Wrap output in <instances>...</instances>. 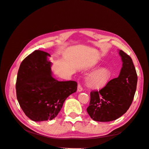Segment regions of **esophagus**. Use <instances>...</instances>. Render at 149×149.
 I'll use <instances>...</instances> for the list:
<instances>
[{
	"mask_svg": "<svg viewBox=\"0 0 149 149\" xmlns=\"http://www.w3.org/2000/svg\"><path fill=\"white\" fill-rule=\"evenodd\" d=\"M83 91V88L81 87V86L80 84L78 85V92H81Z\"/></svg>",
	"mask_w": 149,
	"mask_h": 149,
	"instance_id": "34e87169",
	"label": "esophagus"
}]
</instances>
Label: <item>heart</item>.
I'll return each instance as SVG.
<instances>
[{
  "label": "heart",
  "mask_w": 149,
  "mask_h": 149,
  "mask_svg": "<svg viewBox=\"0 0 149 149\" xmlns=\"http://www.w3.org/2000/svg\"><path fill=\"white\" fill-rule=\"evenodd\" d=\"M111 71L107 68H101L90 74L86 79L88 86L93 89L103 88L111 78Z\"/></svg>",
  "instance_id": "heart-1"
}]
</instances>
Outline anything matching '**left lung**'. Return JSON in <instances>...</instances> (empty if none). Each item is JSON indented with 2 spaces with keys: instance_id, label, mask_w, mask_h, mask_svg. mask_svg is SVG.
<instances>
[{
  "instance_id": "left-lung-1",
  "label": "left lung",
  "mask_w": 149,
  "mask_h": 149,
  "mask_svg": "<svg viewBox=\"0 0 149 149\" xmlns=\"http://www.w3.org/2000/svg\"><path fill=\"white\" fill-rule=\"evenodd\" d=\"M123 61L120 74L100 91L90 93L87 112L91 118L99 122L116 120L125 114L131 105L136 91L137 75L132 58L119 50Z\"/></svg>"
}]
</instances>
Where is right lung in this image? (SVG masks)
I'll return each mask as SVG.
<instances>
[{
	"mask_svg": "<svg viewBox=\"0 0 149 149\" xmlns=\"http://www.w3.org/2000/svg\"><path fill=\"white\" fill-rule=\"evenodd\" d=\"M48 56L47 52L34 51L22 61L17 73V100L25 115L36 122L55 118L66 99L77 90L74 81L53 77Z\"/></svg>",
	"mask_w": 149,
	"mask_h": 149,
	"instance_id": "right-lung-1",
	"label": "right lung"
}]
</instances>
